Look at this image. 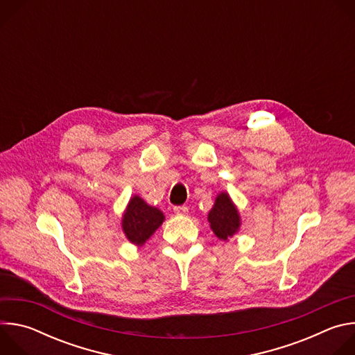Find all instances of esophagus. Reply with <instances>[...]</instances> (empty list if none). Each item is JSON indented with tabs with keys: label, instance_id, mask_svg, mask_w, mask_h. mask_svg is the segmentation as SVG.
I'll return each instance as SVG.
<instances>
[{
	"label": "esophagus",
	"instance_id": "1",
	"mask_svg": "<svg viewBox=\"0 0 355 355\" xmlns=\"http://www.w3.org/2000/svg\"><path fill=\"white\" fill-rule=\"evenodd\" d=\"M174 214L178 215V216H184V215L188 214V208L187 207H175Z\"/></svg>",
	"mask_w": 355,
	"mask_h": 355
}]
</instances>
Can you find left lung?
I'll return each instance as SVG.
<instances>
[{
  "label": "left lung",
  "mask_w": 355,
  "mask_h": 355,
  "mask_svg": "<svg viewBox=\"0 0 355 355\" xmlns=\"http://www.w3.org/2000/svg\"><path fill=\"white\" fill-rule=\"evenodd\" d=\"M208 222L219 240L227 241L239 233L241 227V216L226 191H222L216 195L215 204L208 214Z\"/></svg>",
  "instance_id": "1"
}]
</instances>
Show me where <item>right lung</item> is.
I'll return each instance as SVG.
<instances>
[{
    "mask_svg": "<svg viewBox=\"0 0 355 355\" xmlns=\"http://www.w3.org/2000/svg\"><path fill=\"white\" fill-rule=\"evenodd\" d=\"M166 220L164 214L139 195L130 196L122 214V232L129 243L141 247Z\"/></svg>",
    "mask_w": 355,
    "mask_h": 355,
    "instance_id": "1",
    "label": "right lung"
}]
</instances>
